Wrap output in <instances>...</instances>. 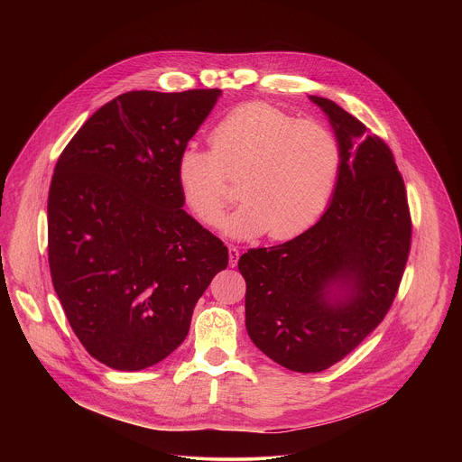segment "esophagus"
Instances as JSON below:
<instances>
[{"instance_id": "1", "label": "esophagus", "mask_w": 462, "mask_h": 462, "mask_svg": "<svg viewBox=\"0 0 462 462\" xmlns=\"http://www.w3.org/2000/svg\"><path fill=\"white\" fill-rule=\"evenodd\" d=\"M240 258V249L235 245H229V266H236Z\"/></svg>"}]
</instances>
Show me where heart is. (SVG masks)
<instances>
[{
	"label": "heart",
	"mask_w": 462,
	"mask_h": 462,
	"mask_svg": "<svg viewBox=\"0 0 462 462\" xmlns=\"http://www.w3.org/2000/svg\"><path fill=\"white\" fill-rule=\"evenodd\" d=\"M211 149L189 145L178 158V183L192 213L217 226L242 178L244 202L224 222L235 238L268 231L290 240L310 229L329 204L339 145L329 128L262 101L233 108L209 134Z\"/></svg>",
	"instance_id": "1"
}]
</instances>
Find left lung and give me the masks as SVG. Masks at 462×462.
<instances>
[{"mask_svg": "<svg viewBox=\"0 0 462 462\" xmlns=\"http://www.w3.org/2000/svg\"><path fill=\"white\" fill-rule=\"evenodd\" d=\"M310 99L329 117L341 154L329 206L297 238L249 249L238 262L253 343L300 374L328 370L384 320L412 231L386 142L334 101Z\"/></svg>", "mask_w": 462, "mask_h": 462, "instance_id": "8db88e82", "label": "left lung"}]
</instances>
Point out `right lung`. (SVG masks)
<instances>
[{
	"label": "right lung",
	"instance_id": "right-lung-1",
	"mask_svg": "<svg viewBox=\"0 0 462 462\" xmlns=\"http://www.w3.org/2000/svg\"><path fill=\"white\" fill-rule=\"evenodd\" d=\"M218 88L132 90L62 151L48 198L55 291L85 350L116 370L174 352L227 247L185 209L178 158Z\"/></svg>",
	"mask_w": 462,
	"mask_h": 462
}]
</instances>
